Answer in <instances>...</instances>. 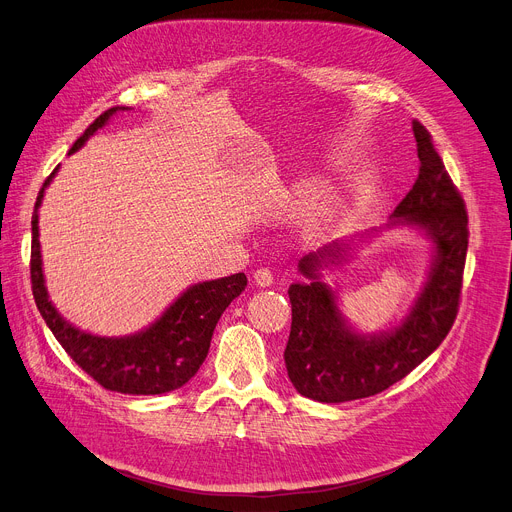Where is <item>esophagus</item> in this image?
Here are the masks:
<instances>
[{"label":"esophagus","instance_id":"1","mask_svg":"<svg viewBox=\"0 0 512 512\" xmlns=\"http://www.w3.org/2000/svg\"><path fill=\"white\" fill-rule=\"evenodd\" d=\"M253 282H255L257 286H261V288L271 286V284H274V271H271L269 267H259V269H255Z\"/></svg>","mask_w":512,"mask_h":512}]
</instances>
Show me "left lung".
<instances>
[{
    "instance_id": "1",
    "label": "left lung",
    "mask_w": 512,
    "mask_h": 512,
    "mask_svg": "<svg viewBox=\"0 0 512 512\" xmlns=\"http://www.w3.org/2000/svg\"><path fill=\"white\" fill-rule=\"evenodd\" d=\"M420 170L414 187L395 208L399 222L424 228L436 249L430 278L412 313L391 333L362 337L339 315L335 296L319 280V267L337 257V243L304 255L300 271L309 284H292V327L284 360L304 397L339 403L377 395L424 362L451 331L461 302L469 243L465 201L438 156L430 131L412 121Z\"/></svg>"
}]
</instances>
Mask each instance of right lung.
Listing matches in <instances>:
<instances>
[{"instance_id": "right-lung-1", "label": "right lung", "mask_w": 512, "mask_h": 512, "mask_svg": "<svg viewBox=\"0 0 512 512\" xmlns=\"http://www.w3.org/2000/svg\"><path fill=\"white\" fill-rule=\"evenodd\" d=\"M125 107H113L98 115L76 140L70 152L82 148L90 135ZM57 168L43 183L32 212L30 282L32 296L45 323L61 348L100 387L127 395H160L183 387L203 364L212 335L226 306L247 286L245 274L191 286L170 309L146 331L129 337H98L67 323L49 302L39 243V206L45 187Z\"/></svg>"}]
</instances>
